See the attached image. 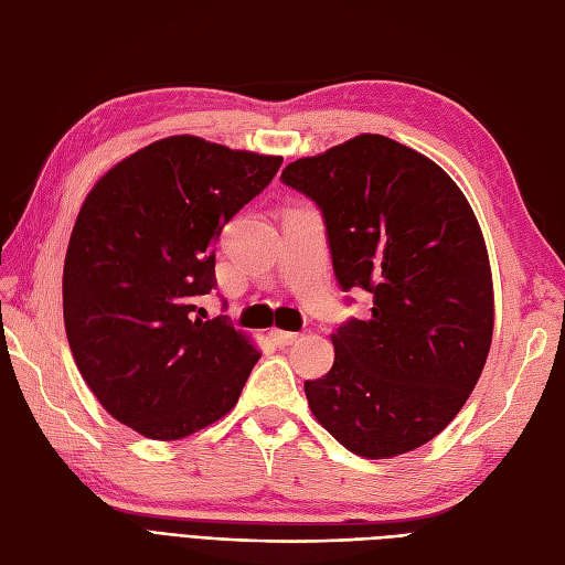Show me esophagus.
<instances>
[{
    "label": "esophagus",
    "mask_w": 565,
    "mask_h": 565,
    "mask_svg": "<svg viewBox=\"0 0 565 565\" xmlns=\"http://www.w3.org/2000/svg\"><path fill=\"white\" fill-rule=\"evenodd\" d=\"M268 337L276 341L278 347H292V344H297V341L301 339V334L299 332H285V330H270L268 332Z\"/></svg>",
    "instance_id": "1"
}]
</instances>
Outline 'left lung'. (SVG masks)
I'll list each match as a JSON object with an SVG mask.
<instances>
[{"mask_svg": "<svg viewBox=\"0 0 565 565\" xmlns=\"http://www.w3.org/2000/svg\"><path fill=\"white\" fill-rule=\"evenodd\" d=\"M280 179L320 210L339 287L374 301L370 320L332 334V370L303 384L311 413L367 459L424 446L467 403L492 341V276L467 198L380 134L301 158Z\"/></svg>", "mask_w": 565, "mask_h": 565, "instance_id": "8db88e82", "label": "left lung"}]
</instances>
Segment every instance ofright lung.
<instances>
[{
  "label": "right lung",
  "mask_w": 565,
  "mask_h": 565,
  "mask_svg": "<svg viewBox=\"0 0 565 565\" xmlns=\"http://www.w3.org/2000/svg\"><path fill=\"white\" fill-rule=\"evenodd\" d=\"M280 164L169 136L115 164L84 200L63 268L67 344L98 403L141 436H191L241 398L259 351L228 316L194 313L216 287L221 231Z\"/></svg>",
  "instance_id": "1"
}]
</instances>
